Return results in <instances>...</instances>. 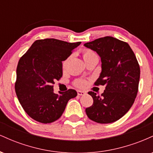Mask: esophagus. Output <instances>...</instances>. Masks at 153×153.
Instances as JSON below:
<instances>
[{"instance_id": "esophagus-1", "label": "esophagus", "mask_w": 153, "mask_h": 153, "mask_svg": "<svg viewBox=\"0 0 153 153\" xmlns=\"http://www.w3.org/2000/svg\"><path fill=\"white\" fill-rule=\"evenodd\" d=\"M85 94V92L83 91H78V96H83Z\"/></svg>"}]
</instances>
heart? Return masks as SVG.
<instances>
[{"instance_id": "b5f03b06", "label": "heart", "mask_w": 153, "mask_h": 153, "mask_svg": "<svg viewBox=\"0 0 153 153\" xmlns=\"http://www.w3.org/2000/svg\"><path fill=\"white\" fill-rule=\"evenodd\" d=\"M94 56H96V54L94 53V52H92L91 50H83L82 51V57H83L84 61L86 60V59L91 58V57H94ZM68 59H65L62 63V68H65L67 66V64H68ZM86 84L85 80H79L78 81L75 82V85L78 87H84Z\"/></svg>"}]
</instances>
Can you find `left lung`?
<instances>
[{
	"mask_svg": "<svg viewBox=\"0 0 153 153\" xmlns=\"http://www.w3.org/2000/svg\"><path fill=\"white\" fill-rule=\"evenodd\" d=\"M99 55L101 72L96 85H105L101 96L90 91L93 105L85 109L89 119L100 124L119 120L130 109L138 91L140 69L127 42L112 36L84 44Z\"/></svg>",
	"mask_w": 153,
	"mask_h": 153,
	"instance_id": "1",
	"label": "left lung"
}]
</instances>
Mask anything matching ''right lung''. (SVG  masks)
Masks as SVG:
<instances>
[{
    "mask_svg": "<svg viewBox=\"0 0 153 153\" xmlns=\"http://www.w3.org/2000/svg\"><path fill=\"white\" fill-rule=\"evenodd\" d=\"M81 42L70 43L56 39L35 41L19 59L15 90L21 105L31 118L48 124L57 120L76 91L54 93V80L62 76V61Z\"/></svg>",
    "mask_w": 153,
    "mask_h": 153,
    "instance_id": "add662e5",
    "label": "right lung"
}]
</instances>
